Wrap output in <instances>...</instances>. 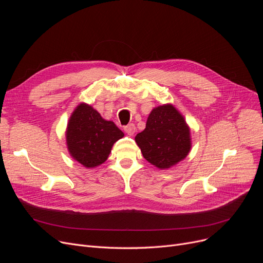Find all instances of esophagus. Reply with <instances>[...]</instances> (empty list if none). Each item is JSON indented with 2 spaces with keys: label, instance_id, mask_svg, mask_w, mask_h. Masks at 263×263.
Listing matches in <instances>:
<instances>
[{
  "label": "esophagus",
  "instance_id": "1",
  "mask_svg": "<svg viewBox=\"0 0 263 263\" xmlns=\"http://www.w3.org/2000/svg\"><path fill=\"white\" fill-rule=\"evenodd\" d=\"M123 130L128 135H133L135 133V126L133 123H130V124H128V126L124 127Z\"/></svg>",
  "mask_w": 263,
  "mask_h": 263
}]
</instances>
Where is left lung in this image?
<instances>
[{"label": "left lung", "instance_id": "1", "mask_svg": "<svg viewBox=\"0 0 263 263\" xmlns=\"http://www.w3.org/2000/svg\"><path fill=\"white\" fill-rule=\"evenodd\" d=\"M143 157L160 170L171 168L182 161L191 150L190 128L173 104L155 107L146 128L135 136Z\"/></svg>", "mask_w": 263, "mask_h": 263}]
</instances>
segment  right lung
Masks as SVG:
<instances>
[{"instance_id":"right-lung-1","label":"right lung","mask_w":263,"mask_h":263,"mask_svg":"<svg viewBox=\"0 0 263 263\" xmlns=\"http://www.w3.org/2000/svg\"><path fill=\"white\" fill-rule=\"evenodd\" d=\"M123 132L86 104H79L68 121L66 142L70 156L83 166L96 167L106 161Z\"/></svg>"}]
</instances>
